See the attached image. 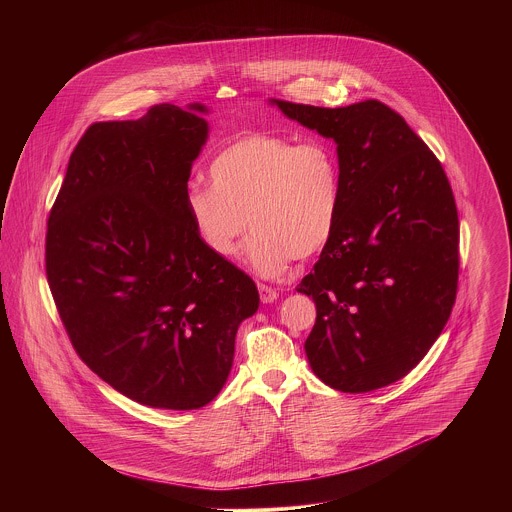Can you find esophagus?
<instances>
[{"instance_id":"esophagus-1","label":"esophagus","mask_w":512,"mask_h":512,"mask_svg":"<svg viewBox=\"0 0 512 512\" xmlns=\"http://www.w3.org/2000/svg\"><path fill=\"white\" fill-rule=\"evenodd\" d=\"M257 288H259L261 301H263V303H272V301H276V299H278V292H276L274 288L267 286V284H259Z\"/></svg>"}]
</instances>
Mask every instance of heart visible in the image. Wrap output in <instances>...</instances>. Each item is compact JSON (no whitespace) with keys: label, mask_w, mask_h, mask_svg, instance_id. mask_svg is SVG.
I'll return each instance as SVG.
<instances>
[{"label":"heart","mask_w":512,"mask_h":512,"mask_svg":"<svg viewBox=\"0 0 512 512\" xmlns=\"http://www.w3.org/2000/svg\"><path fill=\"white\" fill-rule=\"evenodd\" d=\"M211 186L186 190L199 242L222 259L236 255L247 220L255 230L245 263L276 276L330 242L340 213V163L326 140L295 142L249 134L224 147L209 167Z\"/></svg>","instance_id":"obj_1"}]
</instances>
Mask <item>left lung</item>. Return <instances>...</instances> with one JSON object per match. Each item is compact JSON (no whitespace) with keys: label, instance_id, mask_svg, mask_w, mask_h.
<instances>
[{"label":"left lung","instance_id":"8db88e82","mask_svg":"<svg viewBox=\"0 0 512 512\" xmlns=\"http://www.w3.org/2000/svg\"><path fill=\"white\" fill-rule=\"evenodd\" d=\"M270 103L338 146V222L297 286L317 305L307 359L343 393L390 386L424 359L455 305L459 215L449 180L378 99L338 109Z\"/></svg>","mask_w":512,"mask_h":512}]
</instances>
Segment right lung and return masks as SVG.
I'll return each instance as SVG.
<instances>
[{"instance_id": "1", "label": "right lung", "mask_w": 512, "mask_h": 512, "mask_svg": "<svg viewBox=\"0 0 512 512\" xmlns=\"http://www.w3.org/2000/svg\"><path fill=\"white\" fill-rule=\"evenodd\" d=\"M192 103L94 122L74 147L46 234L49 290L74 351L147 407L192 411L222 390L242 320L244 270L199 242L186 190L209 126Z\"/></svg>"}]
</instances>
